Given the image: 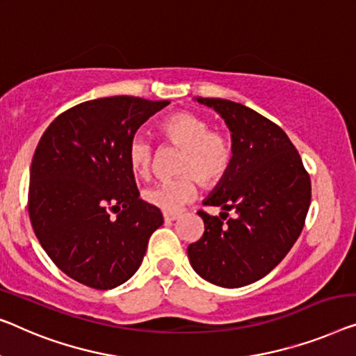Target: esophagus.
Segmentation results:
<instances>
[{"instance_id":"esophagus-1","label":"esophagus","mask_w":356,"mask_h":356,"mask_svg":"<svg viewBox=\"0 0 356 356\" xmlns=\"http://www.w3.org/2000/svg\"><path fill=\"white\" fill-rule=\"evenodd\" d=\"M163 217H164V222H174V220H177L180 216L177 214V212H164Z\"/></svg>"}]
</instances>
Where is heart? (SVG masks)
Returning a JSON list of instances; mask_svg holds the SVG:
<instances>
[{
	"mask_svg": "<svg viewBox=\"0 0 356 356\" xmlns=\"http://www.w3.org/2000/svg\"><path fill=\"white\" fill-rule=\"evenodd\" d=\"M168 144L180 148L176 171L180 176L163 180L144 192V200L164 212H177L195 198L198 182L204 187L219 184L233 160V142L227 132L211 129V123L193 111H177L160 124ZM127 161L139 177H148L153 148L144 137H134L127 147Z\"/></svg>",
	"mask_w": 356,
	"mask_h": 356,
	"instance_id": "1",
	"label": "heart"
}]
</instances>
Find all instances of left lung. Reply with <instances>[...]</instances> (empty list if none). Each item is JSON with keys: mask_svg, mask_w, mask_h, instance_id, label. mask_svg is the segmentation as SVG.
Segmentation results:
<instances>
[{"mask_svg": "<svg viewBox=\"0 0 356 356\" xmlns=\"http://www.w3.org/2000/svg\"><path fill=\"white\" fill-rule=\"evenodd\" d=\"M232 131L233 160L204 206H220V217L198 211L204 233L188 246L201 278L222 288H241L264 278L283 261L302 229L312 198L310 176L299 152L278 124L245 105L198 97ZM235 210V218L228 211Z\"/></svg>", "mask_w": 356, "mask_h": 356, "instance_id": "1", "label": "left lung"}]
</instances>
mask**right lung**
I'll return each instance as SVG.
<instances>
[{"label": "right lung", "mask_w": 356, "mask_h": 356, "mask_svg": "<svg viewBox=\"0 0 356 356\" xmlns=\"http://www.w3.org/2000/svg\"><path fill=\"white\" fill-rule=\"evenodd\" d=\"M169 105L115 95L60 113L36 145L29 216L40 245L63 273L113 289L140 267L161 211L139 198L127 147L136 131Z\"/></svg>", "instance_id": "obj_1"}]
</instances>
